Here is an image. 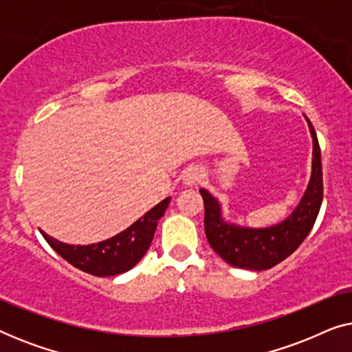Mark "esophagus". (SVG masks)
<instances>
[{"instance_id":"34e87169","label":"esophagus","mask_w":352,"mask_h":352,"mask_svg":"<svg viewBox=\"0 0 352 352\" xmlns=\"http://www.w3.org/2000/svg\"><path fill=\"white\" fill-rule=\"evenodd\" d=\"M200 179H201V171L199 170V168H190V170L186 171V175H184L186 186H195Z\"/></svg>"}]
</instances>
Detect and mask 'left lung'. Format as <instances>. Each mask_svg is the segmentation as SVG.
<instances>
[{"instance_id": "obj_1", "label": "left lung", "mask_w": 352, "mask_h": 352, "mask_svg": "<svg viewBox=\"0 0 352 352\" xmlns=\"http://www.w3.org/2000/svg\"><path fill=\"white\" fill-rule=\"evenodd\" d=\"M306 120L312 136L311 181L301 201L285 221L264 229L226 223L219 201L208 190L200 189L205 205L206 239L210 247L230 266L266 271L290 256L311 232L324 199V182L319 141L309 118Z\"/></svg>"}]
</instances>
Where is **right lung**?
<instances>
[{
  "label": "right lung",
  "instance_id": "obj_1",
  "mask_svg": "<svg viewBox=\"0 0 352 352\" xmlns=\"http://www.w3.org/2000/svg\"><path fill=\"white\" fill-rule=\"evenodd\" d=\"M171 197L148 210L128 229L107 240L91 245H69L52 239L41 230L43 237L57 254L80 271L96 277H110L129 271L141 261L151 247L158 219L165 214Z\"/></svg>",
  "mask_w": 352,
  "mask_h": 352
}]
</instances>
